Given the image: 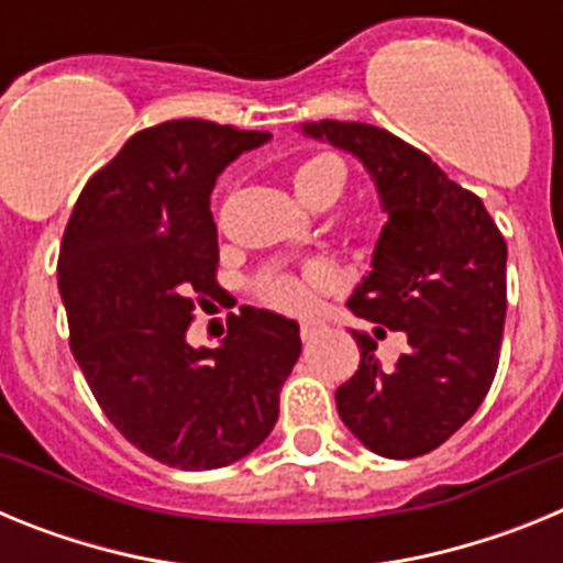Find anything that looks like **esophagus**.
Listing matches in <instances>:
<instances>
[{
  "label": "esophagus",
  "mask_w": 563,
  "mask_h": 563,
  "mask_svg": "<svg viewBox=\"0 0 563 563\" xmlns=\"http://www.w3.org/2000/svg\"><path fill=\"white\" fill-rule=\"evenodd\" d=\"M318 321H312V318H307V321H301V338H305V341H310L312 335H316V330H318Z\"/></svg>",
  "instance_id": "1"
}]
</instances>
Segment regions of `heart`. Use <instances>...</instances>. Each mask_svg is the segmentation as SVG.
I'll return each mask as SVG.
<instances>
[{"instance_id":"heart-1","label":"heart","mask_w":563,"mask_h":563,"mask_svg":"<svg viewBox=\"0 0 563 563\" xmlns=\"http://www.w3.org/2000/svg\"><path fill=\"white\" fill-rule=\"evenodd\" d=\"M292 191L305 206L316 208L324 200H338L343 188V166L335 157H312L292 172ZM262 296L273 307L287 312H301L310 305V276L278 273L262 285Z\"/></svg>"}]
</instances>
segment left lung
Listing matches in <instances>:
<instances>
[{
    "label": "left lung",
    "mask_w": 563,
    "mask_h": 563,
    "mask_svg": "<svg viewBox=\"0 0 563 563\" xmlns=\"http://www.w3.org/2000/svg\"><path fill=\"white\" fill-rule=\"evenodd\" d=\"M301 132L350 152L375 180L389 220L346 307L409 338V352L383 372L377 343L352 330L361 363L338 386V415L386 460L429 454L474 417L494 383L507 312L505 236L476 194L386 129L318 121Z\"/></svg>",
    "instance_id": "8db88e82"
}]
</instances>
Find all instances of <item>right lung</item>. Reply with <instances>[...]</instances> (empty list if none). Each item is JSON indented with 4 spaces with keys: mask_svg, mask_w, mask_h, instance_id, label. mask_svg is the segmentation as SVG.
I'll return each instance as SVG.
<instances>
[{
    "mask_svg": "<svg viewBox=\"0 0 563 563\" xmlns=\"http://www.w3.org/2000/svg\"><path fill=\"white\" fill-rule=\"evenodd\" d=\"M267 132L183 118L132 134L84 186L58 253L69 346L98 406L134 449L213 471L267 440L301 355L292 318L242 307L217 350H194V307L217 285L211 191Z\"/></svg>",
    "mask_w": 563,
    "mask_h": 563,
    "instance_id": "right-lung-1",
    "label": "right lung"
}]
</instances>
